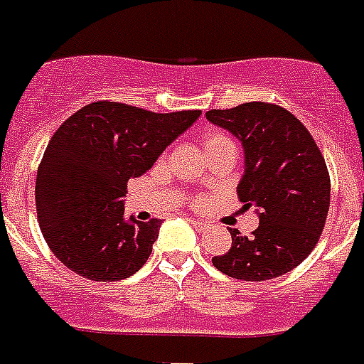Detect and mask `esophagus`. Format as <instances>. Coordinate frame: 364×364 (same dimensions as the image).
<instances>
[{
  "mask_svg": "<svg viewBox=\"0 0 364 364\" xmlns=\"http://www.w3.org/2000/svg\"><path fill=\"white\" fill-rule=\"evenodd\" d=\"M188 222L191 223V228L196 229V231H205L206 229V223L205 222H200V220H193V218H190V220H188Z\"/></svg>",
  "mask_w": 364,
  "mask_h": 364,
  "instance_id": "obj_1",
  "label": "esophagus"
}]
</instances>
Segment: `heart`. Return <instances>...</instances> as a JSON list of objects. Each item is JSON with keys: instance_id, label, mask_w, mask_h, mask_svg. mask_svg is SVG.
<instances>
[{"instance_id": "obj_1", "label": "heart", "mask_w": 364, "mask_h": 364, "mask_svg": "<svg viewBox=\"0 0 364 364\" xmlns=\"http://www.w3.org/2000/svg\"><path fill=\"white\" fill-rule=\"evenodd\" d=\"M200 146H203L205 154H208L212 152V150H218V148H229V146L235 148V144H232V141L228 135L216 132V133H208V135L203 136Z\"/></svg>"}]
</instances>
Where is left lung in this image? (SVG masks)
I'll list each match as a JSON object with an SVG mask.
<instances>
[{"label": "left lung", "mask_w": 364, "mask_h": 364, "mask_svg": "<svg viewBox=\"0 0 364 364\" xmlns=\"http://www.w3.org/2000/svg\"><path fill=\"white\" fill-rule=\"evenodd\" d=\"M206 118L242 142L244 206H259L252 237L231 232L228 254L212 257L223 274L263 282L293 270L316 248L331 205V178L321 150L301 120L280 105L252 101L212 109Z\"/></svg>", "instance_id": "obj_1"}]
</instances>
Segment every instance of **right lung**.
<instances>
[{
	"label": "right lung",
	"instance_id": "obj_1",
	"mask_svg": "<svg viewBox=\"0 0 364 364\" xmlns=\"http://www.w3.org/2000/svg\"><path fill=\"white\" fill-rule=\"evenodd\" d=\"M199 116L95 101L58 127L37 168L35 206L48 248L67 269L116 282L146 263L161 222H126L122 197Z\"/></svg>",
	"mask_w": 364,
	"mask_h": 364
}]
</instances>
